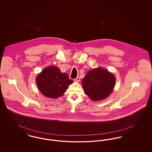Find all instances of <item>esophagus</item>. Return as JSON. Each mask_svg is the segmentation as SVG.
<instances>
[{
    "label": "esophagus",
    "instance_id": "34e87169",
    "mask_svg": "<svg viewBox=\"0 0 152 152\" xmlns=\"http://www.w3.org/2000/svg\"><path fill=\"white\" fill-rule=\"evenodd\" d=\"M74 81H75L76 82H79L80 81V78L79 77H77L76 79H74Z\"/></svg>",
    "mask_w": 152,
    "mask_h": 152
}]
</instances>
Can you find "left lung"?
<instances>
[{"label": "left lung", "instance_id": "1", "mask_svg": "<svg viewBox=\"0 0 152 152\" xmlns=\"http://www.w3.org/2000/svg\"><path fill=\"white\" fill-rule=\"evenodd\" d=\"M115 77L107 69L97 68L89 71L83 79L85 94L94 101L101 100L110 94L115 84Z\"/></svg>", "mask_w": 152, "mask_h": 152}]
</instances>
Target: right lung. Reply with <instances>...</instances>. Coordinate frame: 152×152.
I'll use <instances>...</instances> for the list:
<instances>
[{"mask_svg":"<svg viewBox=\"0 0 152 152\" xmlns=\"http://www.w3.org/2000/svg\"><path fill=\"white\" fill-rule=\"evenodd\" d=\"M72 82L66 73L61 72L54 66L45 68L36 78V84L40 92L52 99L63 96Z\"/></svg>","mask_w":152,"mask_h":152,"instance_id":"obj_1","label":"right lung"}]
</instances>
